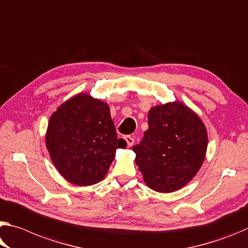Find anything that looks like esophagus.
<instances>
[{"label": "esophagus", "instance_id": "obj_1", "mask_svg": "<svg viewBox=\"0 0 248 248\" xmlns=\"http://www.w3.org/2000/svg\"><path fill=\"white\" fill-rule=\"evenodd\" d=\"M124 139L125 140V142H127L128 147H132V145H133V142H135V140H133L132 137H130V136H125Z\"/></svg>", "mask_w": 248, "mask_h": 248}]
</instances>
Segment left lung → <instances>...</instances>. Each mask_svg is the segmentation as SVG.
Masks as SVG:
<instances>
[{
	"label": "left lung",
	"instance_id": "left-lung-1",
	"mask_svg": "<svg viewBox=\"0 0 248 248\" xmlns=\"http://www.w3.org/2000/svg\"><path fill=\"white\" fill-rule=\"evenodd\" d=\"M148 124L142 140L132 148L144 183L161 193L178 191L191 182L205 159V124L176 100L150 108Z\"/></svg>",
	"mask_w": 248,
	"mask_h": 248
}]
</instances>
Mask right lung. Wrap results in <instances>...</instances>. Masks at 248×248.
<instances>
[{
  "mask_svg": "<svg viewBox=\"0 0 248 248\" xmlns=\"http://www.w3.org/2000/svg\"><path fill=\"white\" fill-rule=\"evenodd\" d=\"M45 143L55 168L69 183L88 186L103 181L127 142L118 139L107 103L79 93L50 116Z\"/></svg>",
  "mask_w": 248,
  "mask_h": 248,
  "instance_id": "obj_1",
  "label": "right lung"
}]
</instances>
